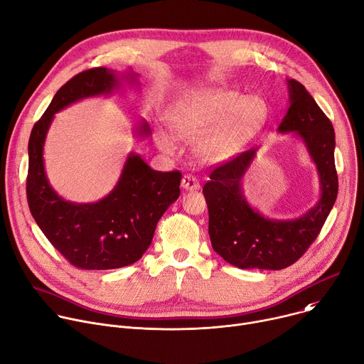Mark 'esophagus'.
Instances as JSON below:
<instances>
[{"instance_id": "esophagus-1", "label": "esophagus", "mask_w": 364, "mask_h": 364, "mask_svg": "<svg viewBox=\"0 0 364 364\" xmlns=\"http://www.w3.org/2000/svg\"><path fill=\"white\" fill-rule=\"evenodd\" d=\"M181 187H183L184 190L193 191V190H199V188H200V183H199V180H197L194 176L187 174V176H184L183 180H181Z\"/></svg>"}]
</instances>
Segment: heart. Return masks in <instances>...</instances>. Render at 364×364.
<instances>
[{
	"instance_id": "1",
	"label": "heart",
	"mask_w": 364,
	"mask_h": 364,
	"mask_svg": "<svg viewBox=\"0 0 364 364\" xmlns=\"http://www.w3.org/2000/svg\"><path fill=\"white\" fill-rule=\"evenodd\" d=\"M269 106L259 95L235 90L208 88L178 100L170 110L176 134L199 139L197 152L206 161H226L254 141L269 122ZM156 145L174 152L177 139L167 129H158Z\"/></svg>"
}]
</instances>
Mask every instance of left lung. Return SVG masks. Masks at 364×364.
<instances>
[{
  "label": "left lung",
  "instance_id": "left-lung-1",
  "mask_svg": "<svg viewBox=\"0 0 364 364\" xmlns=\"http://www.w3.org/2000/svg\"><path fill=\"white\" fill-rule=\"evenodd\" d=\"M287 88L290 105L277 130L294 134L306 146L318 170L321 197L301 218L269 219L250 206L241 186L258 148L216 167L203 186L209 237L213 250L240 269L282 270L291 266L318 237L338 194L333 123L299 81L287 80Z\"/></svg>",
  "mask_w": 364,
  "mask_h": 364
}]
</instances>
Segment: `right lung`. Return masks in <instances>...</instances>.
<instances>
[{
	"mask_svg": "<svg viewBox=\"0 0 364 364\" xmlns=\"http://www.w3.org/2000/svg\"><path fill=\"white\" fill-rule=\"evenodd\" d=\"M120 78L136 81L132 71L122 77L107 68L77 74L58 90L28 139L26 191L30 213L49 242L78 269L110 270L136 262L151 245L158 220L180 196V171H155L134 152L114 188L98 202H68L49 184L43 146L55 113L84 98L110 94L120 87ZM149 134V124L141 120L136 135Z\"/></svg>",
	"mask_w": 364,
	"mask_h": 364,
	"instance_id": "obj_1",
	"label": "right lung"
}]
</instances>
